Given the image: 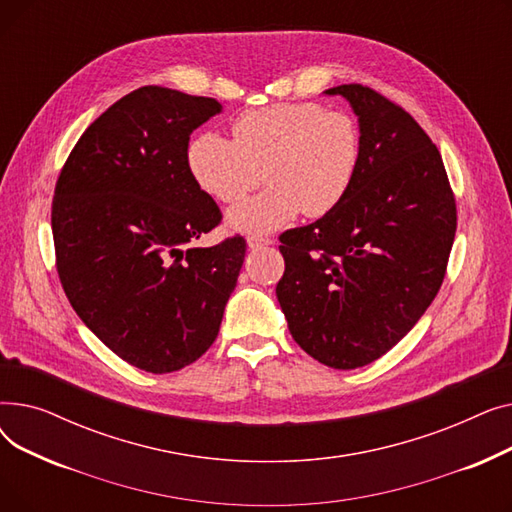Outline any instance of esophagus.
Returning a JSON list of instances; mask_svg holds the SVG:
<instances>
[{"label": "esophagus", "mask_w": 512, "mask_h": 512, "mask_svg": "<svg viewBox=\"0 0 512 512\" xmlns=\"http://www.w3.org/2000/svg\"><path fill=\"white\" fill-rule=\"evenodd\" d=\"M272 238H265V236H249L247 238V245H249V249H261V247H265V245H272Z\"/></svg>", "instance_id": "34e87169"}]
</instances>
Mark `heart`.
Instances as JSON below:
<instances>
[{
    "instance_id": "b5f03b06",
    "label": "heart",
    "mask_w": 512,
    "mask_h": 512,
    "mask_svg": "<svg viewBox=\"0 0 512 512\" xmlns=\"http://www.w3.org/2000/svg\"><path fill=\"white\" fill-rule=\"evenodd\" d=\"M188 170L207 195L222 203L240 201L259 184L263 193L226 215L240 234L274 232L303 211L309 218L342 203L361 164V130L342 110L299 101L276 103L240 114L232 141L201 132L188 145Z\"/></svg>"
}]
</instances>
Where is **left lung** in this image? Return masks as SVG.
<instances>
[{
	"label": "left lung",
	"mask_w": 512,
	"mask_h": 512,
	"mask_svg": "<svg viewBox=\"0 0 512 512\" xmlns=\"http://www.w3.org/2000/svg\"><path fill=\"white\" fill-rule=\"evenodd\" d=\"M326 95L351 103L361 164L324 218L286 230L276 297L303 351L334 369L386 355L442 286L456 203L438 147L411 114L363 85Z\"/></svg>",
	"instance_id": "obj_1"
}]
</instances>
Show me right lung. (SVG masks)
<instances>
[{
    "instance_id": "right-lung-1",
    "label": "right lung",
    "mask_w": 512,
    "mask_h": 512,
    "mask_svg": "<svg viewBox=\"0 0 512 512\" xmlns=\"http://www.w3.org/2000/svg\"><path fill=\"white\" fill-rule=\"evenodd\" d=\"M220 112L211 97L132 91L83 132L53 195V245L72 309L149 373L178 371L207 351L245 261L242 236L195 245L222 213L188 170V139Z\"/></svg>"
}]
</instances>
